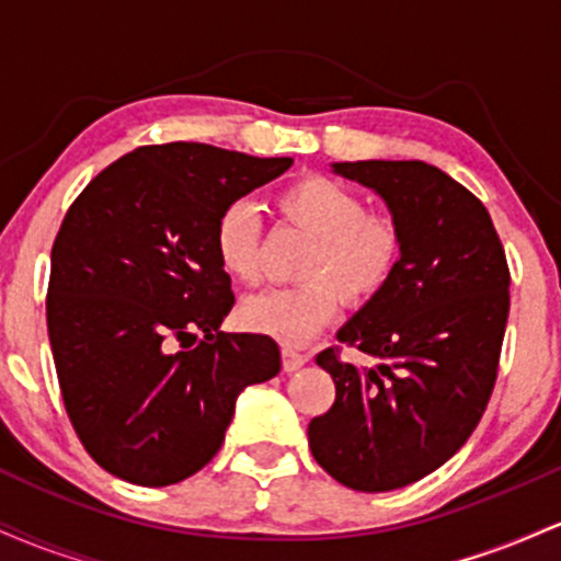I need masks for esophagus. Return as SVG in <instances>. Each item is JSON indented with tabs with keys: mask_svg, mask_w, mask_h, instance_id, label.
<instances>
[{
	"mask_svg": "<svg viewBox=\"0 0 561 561\" xmlns=\"http://www.w3.org/2000/svg\"><path fill=\"white\" fill-rule=\"evenodd\" d=\"M308 356L298 347H282V366H285V371H298L300 366H306Z\"/></svg>",
	"mask_w": 561,
	"mask_h": 561,
	"instance_id": "esophagus-1",
	"label": "esophagus"
}]
</instances>
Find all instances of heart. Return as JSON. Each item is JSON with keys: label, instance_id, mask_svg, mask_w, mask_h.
Returning <instances> with one entry per match:
<instances>
[{"label": "heart", "instance_id": "b5f03b06", "mask_svg": "<svg viewBox=\"0 0 561 561\" xmlns=\"http://www.w3.org/2000/svg\"><path fill=\"white\" fill-rule=\"evenodd\" d=\"M276 210L313 234L298 268L300 285L242 300L240 324L282 345H302L337 317L343 300L364 306L396 276L403 259V227L388 210H371L356 190L308 173L282 186ZM218 263L234 282L261 279V221L248 203H231L216 221Z\"/></svg>", "mask_w": 561, "mask_h": 561}]
</instances>
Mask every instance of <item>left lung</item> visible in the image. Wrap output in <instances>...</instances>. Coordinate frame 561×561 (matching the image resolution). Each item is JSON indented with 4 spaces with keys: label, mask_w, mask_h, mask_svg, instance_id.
<instances>
[{
    "label": "left lung",
    "mask_w": 561,
    "mask_h": 561,
    "mask_svg": "<svg viewBox=\"0 0 561 561\" xmlns=\"http://www.w3.org/2000/svg\"><path fill=\"white\" fill-rule=\"evenodd\" d=\"M332 169L375 190L405 242L390 285L337 332L377 364H347L340 347L317 356L334 403L308 424V446L340 485L396 491L446 465L478 427L499 377L508 266L485 205L435 165Z\"/></svg>",
    "instance_id": "left-lung-1"
}]
</instances>
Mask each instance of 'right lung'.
Returning a JSON list of instances; mask_svg holds the SVG:
<instances>
[{
	"label": "right lung",
	"instance_id": "add662e5",
	"mask_svg": "<svg viewBox=\"0 0 561 561\" xmlns=\"http://www.w3.org/2000/svg\"><path fill=\"white\" fill-rule=\"evenodd\" d=\"M289 165L199 141L147 145L68 208L53 244L49 345L68 420L115 478L163 488L195 474L221 448L237 396L279 375L272 337L218 332L234 295L214 234L227 205Z\"/></svg>",
	"mask_w": 561,
	"mask_h": 561
}]
</instances>
